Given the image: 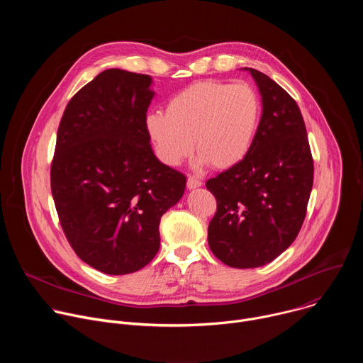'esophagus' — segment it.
I'll return each instance as SVG.
<instances>
[{
  "mask_svg": "<svg viewBox=\"0 0 363 363\" xmlns=\"http://www.w3.org/2000/svg\"><path fill=\"white\" fill-rule=\"evenodd\" d=\"M186 185H188L189 189H195V188H199L202 185V181L198 177H188Z\"/></svg>",
  "mask_w": 363,
  "mask_h": 363,
  "instance_id": "obj_1",
  "label": "esophagus"
}]
</instances>
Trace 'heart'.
Segmentation results:
<instances>
[{"label": "heart", "instance_id": "heart-1", "mask_svg": "<svg viewBox=\"0 0 363 363\" xmlns=\"http://www.w3.org/2000/svg\"><path fill=\"white\" fill-rule=\"evenodd\" d=\"M260 116L262 101L250 84L202 80L177 93L167 115L149 113L146 130L158 158L169 167L179 165L195 145L198 165L228 168L248 153Z\"/></svg>", "mask_w": 363, "mask_h": 363}]
</instances>
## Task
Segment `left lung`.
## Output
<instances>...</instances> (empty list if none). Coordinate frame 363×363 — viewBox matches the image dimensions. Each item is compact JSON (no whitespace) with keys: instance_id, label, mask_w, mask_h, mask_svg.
<instances>
[{"instance_id":"obj_1","label":"left lung","mask_w":363,"mask_h":363,"mask_svg":"<svg viewBox=\"0 0 363 363\" xmlns=\"http://www.w3.org/2000/svg\"><path fill=\"white\" fill-rule=\"evenodd\" d=\"M262 96V118L248 153L206 181L217 199L208 225L214 255L234 269L262 267L296 240L313 186V160L293 97L264 73L244 67Z\"/></svg>"}]
</instances>
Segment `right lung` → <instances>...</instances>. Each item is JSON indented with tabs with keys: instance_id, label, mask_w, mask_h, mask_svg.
<instances>
[{
	"instance_id": "right-lung-1",
	"label": "right lung",
	"mask_w": 363,
	"mask_h": 363,
	"mask_svg": "<svg viewBox=\"0 0 363 363\" xmlns=\"http://www.w3.org/2000/svg\"><path fill=\"white\" fill-rule=\"evenodd\" d=\"M152 83L122 69L101 72L72 97L57 130L51 192L60 224L82 260L112 276L157 255L161 217L186 185L152 150Z\"/></svg>"
}]
</instances>
